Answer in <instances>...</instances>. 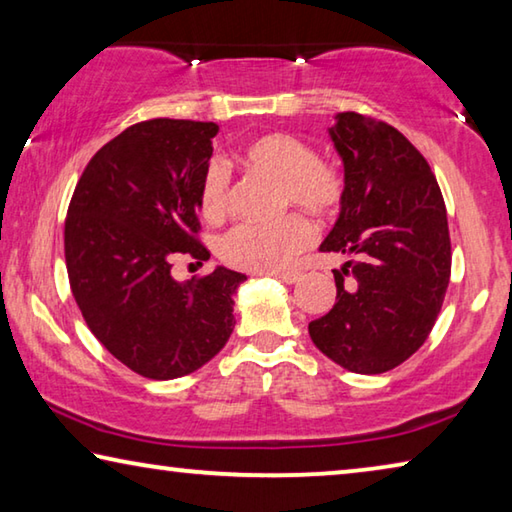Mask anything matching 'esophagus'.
Instances as JSON below:
<instances>
[{
  "label": "esophagus",
  "mask_w": 512,
  "mask_h": 512,
  "mask_svg": "<svg viewBox=\"0 0 512 512\" xmlns=\"http://www.w3.org/2000/svg\"><path fill=\"white\" fill-rule=\"evenodd\" d=\"M300 271H284V273H275V277L277 280H282V282H298L300 280Z\"/></svg>",
  "instance_id": "34e87169"
}]
</instances>
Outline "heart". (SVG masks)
Listing matches in <instances>:
<instances>
[{
    "instance_id": "1",
    "label": "heart",
    "mask_w": 512,
    "mask_h": 512,
    "mask_svg": "<svg viewBox=\"0 0 512 512\" xmlns=\"http://www.w3.org/2000/svg\"><path fill=\"white\" fill-rule=\"evenodd\" d=\"M250 167L271 173L282 183L284 207L298 205L316 216L339 214L348 198V178L341 167L318 158L314 146L287 133L257 137L244 151ZM198 203L207 221L219 223L232 207L228 164L214 158L201 178ZM316 230L305 214L291 212L277 221H244L225 232L219 253L225 264L250 273H277L289 268L298 253L314 244Z\"/></svg>"
}]
</instances>
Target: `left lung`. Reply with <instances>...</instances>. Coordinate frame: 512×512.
<instances>
[{"label": "left lung", "instance_id": "obj_1", "mask_svg": "<svg viewBox=\"0 0 512 512\" xmlns=\"http://www.w3.org/2000/svg\"><path fill=\"white\" fill-rule=\"evenodd\" d=\"M348 198L323 253L350 259L334 271V307L309 323L325 357L359 375L400 366L429 339L452 275L447 210L429 162L386 121L339 112L329 128Z\"/></svg>", "mask_w": 512, "mask_h": 512}]
</instances>
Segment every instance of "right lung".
I'll list each match as a JSON object with an SVG mask.
<instances>
[{"instance_id": "add662e5", "label": "right lung", "mask_w": 512, "mask_h": 512, "mask_svg": "<svg viewBox=\"0 0 512 512\" xmlns=\"http://www.w3.org/2000/svg\"><path fill=\"white\" fill-rule=\"evenodd\" d=\"M214 121L146 119L92 155L65 219L69 287L90 332L149 379L205 366L228 343L246 275L219 266L180 284L173 259L205 262L198 192Z\"/></svg>"}]
</instances>
